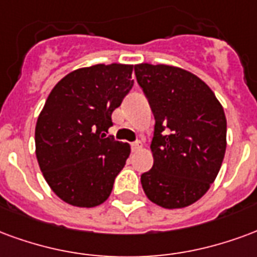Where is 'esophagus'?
Wrapping results in <instances>:
<instances>
[{"instance_id": "obj_1", "label": "esophagus", "mask_w": 257, "mask_h": 257, "mask_svg": "<svg viewBox=\"0 0 257 257\" xmlns=\"http://www.w3.org/2000/svg\"><path fill=\"white\" fill-rule=\"evenodd\" d=\"M131 149H133V152H137V151H141L142 149V144L141 141H136L131 144Z\"/></svg>"}]
</instances>
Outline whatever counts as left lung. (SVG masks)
I'll return each mask as SVG.
<instances>
[{
	"label": "left lung",
	"instance_id": "left-lung-1",
	"mask_svg": "<svg viewBox=\"0 0 257 257\" xmlns=\"http://www.w3.org/2000/svg\"><path fill=\"white\" fill-rule=\"evenodd\" d=\"M136 76L155 113L153 167L141 175L152 203L192 205L211 188L226 152V116L209 86L186 69L137 64Z\"/></svg>",
	"mask_w": 257,
	"mask_h": 257
}]
</instances>
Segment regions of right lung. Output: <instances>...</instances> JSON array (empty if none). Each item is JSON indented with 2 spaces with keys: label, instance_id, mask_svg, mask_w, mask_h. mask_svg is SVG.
Instances as JSON below:
<instances>
[{
  "label": "right lung",
  "instance_id": "1",
  "mask_svg": "<svg viewBox=\"0 0 257 257\" xmlns=\"http://www.w3.org/2000/svg\"><path fill=\"white\" fill-rule=\"evenodd\" d=\"M133 68L112 63L75 69L57 82L39 113V168L54 194L69 205L104 203L130 156V145L106 133L112 112L134 85Z\"/></svg>",
  "mask_w": 257,
  "mask_h": 257
}]
</instances>
